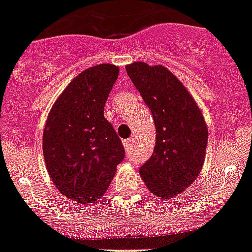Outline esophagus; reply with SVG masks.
<instances>
[{"mask_svg": "<svg viewBox=\"0 0 252 252\" xmlns=\"http://www.w3.org/2000/svg\"><path fill=\"white\" fill-rule=\"evenodd\" d=\"M132 142H133V138H127V139H124V146H125V148L127 149V148H129V147H131V144H132Z\"/></svg>", "mask_w": 252, "mask_h": 252, "instance_id": "obj_1", "label": "esophagus"}]
</instances>
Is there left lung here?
Here are the masks:
<instances>
[{"label": "left lung", "mask_w": 252, "mask_h": 252, "mask_svg": "<svg viewBox=\"0 0 252 252\" xmlns=\"http://www.w3.org/2000/svg\"><path fill=\"white\" fill-rule=\"evenodd\" d=\"M126 71L153 115L156 146L139 174L152 193L164 200L185 191L201 173L208 129L202 113L168 68L146 62L127 64Z\"/></svg>", "instance_id": "left-lung-1"}]
</instances>
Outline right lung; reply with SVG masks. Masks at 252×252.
<instances>
[{"instance_id": "obj_1", "label": "right lung", "mask_w": 252, "mask_h": 252, "mask_svg": "<svg viewBox=\"0 0 252 252\" xmlns=\"http://www.w3.org/2000/svg\"><path fill=\"white\" fill-rule=\"evenodd\" d=\"M119 67L100 63L81 72L52 105L42 133L45 164L57 190L91 205L105 193L125 158L123 142L104 118Z\"/></svg>"}]
</instances>
